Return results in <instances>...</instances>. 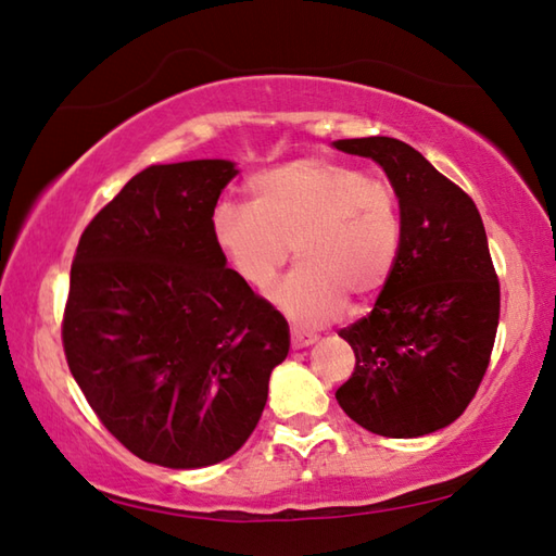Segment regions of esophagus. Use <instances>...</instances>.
<instances>
[{"instance_id": "obj_1", "label": "esophagus", "mask_w": 556, "mask_h": 556, "mask_svg": "<svg viewBox=\"0 0 556 556\" xmlns=\"http://www.w3.org/2000/svg\"><path fill=\"white\" fill-rule=\"evenodd\" d=\"M316 342V336H311V332H301V330H291V348L301 350V348H308Z\"/></svg>"}]
</instances>
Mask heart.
I'll use <instances>...</instances> for the list:
<instances>
[{
	"label": "heart",
	"instance_id": "obj_1",
	"mask_svg": "<svg viewBox=\"0 0 556 556\" xmlns=\"http://www.w3.org/2000/svg\"><path fill=\"white\" fill-rule=\"evenodd\" d=\"M211 236L255 291L271 287L294 248L299 267L271 299L291 320L320 326L389 285L403 243L401 199L391 181L355 165L304 157L252 179L250 208L218 204Z\"/></svg>",
	"mask_w": 556,
	"mask_h": 556
}]
</instances>
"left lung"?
Here are the masks:
<instances>
[{
  "label": "left lung",
  "mask_w": 556,
  "mask_h": 556,
  "mask_svg": "<svg viewBox=\"0 0 556 556\" xmlns=\"http://www.w3.org/2000/svg\"><path fill=\"white\" fill-rule=\"evenodd\" d=\"M371 157L396 187L403 214L399 265L367 316L338 336L355 371L340 408L383 438H420L457 420L486 375L501 287L471 197L396 138L336 140Z\"/></svg>",
  "instance_id": "8db88e82"
}]
</instances>
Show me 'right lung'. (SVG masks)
I'll list each match as a JSON object with an SVG mask.
<instances>
[{
  "label": "right lung",
  "mask_w": 556,
  "mask_h": 556,
  "mask_svg": "<svg viewBox=\"0 0 556 556\" xmlns=\"http://www.w3.org/2000/svg\"><path fill=\"white\" fill-rule=\"evenodd\" d=\"M228 160L153 165L89 220L63 313L67 367L102 426L169 469L245 445L289 352V326L211 236Z\"/></svg>",
  "instance_id": "1"
}]
</instances>
